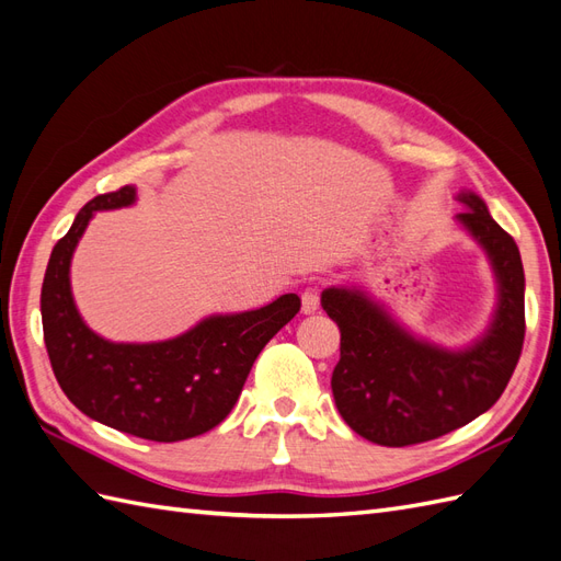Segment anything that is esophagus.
<instances>
[{"label": "esophagus", "mask_w": 561, "mask_h": 561, "mask_svg": "<svg viewBox=\"0 0 561 561\" xmlns=\"http://www.w3.org/2000/svg\"><path fill=\"white\" fill-rule=\"evenodd\" d=\"M319 309V290L317 288H307L302 293V311L313 313Z\"/></svg>", "instance_id": "obj_1"}]
</instances>
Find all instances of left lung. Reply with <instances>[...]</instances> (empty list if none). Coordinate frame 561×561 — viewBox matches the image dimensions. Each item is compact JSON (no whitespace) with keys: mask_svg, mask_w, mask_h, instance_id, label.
Wrapping results in <instances>:
<instances>
[{"mask_svg":"<svg viewBox=\"0 0 561 561\" xmlns=\"http://www.w3.org/2000/svg\"><path fill=\"white\" fill-rule=\"evenodd\" d=\"M457 226L488 256L495 309L485 331L463 347L414 333L357 285H331L321 307L340 328L331 378L340 416L362 438L386 447L426 443L467 426L507 388L524 345V264L512 236L473 190H459Z\"/></svg>","mask_w":561,"mask_h":561,"instance_id":"8db88e82","label":"left lung"}]
</instances>
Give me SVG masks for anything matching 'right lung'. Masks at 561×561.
<instances>
[{
	"mask_svg": "<svg viewBox=\"0 0 561 561\" xmlns=\"http://www.w3.org/2000/svg\"><path fill=\"white\" fill-rule=\"evenodd\" d=\"M135 202L133 185L98 195L54 244L39 297L45 345L61 390L85 416L145 440H187L230 414L259 352L299 311V297L288 293L259 309L209 313L154 343H114L94 333L76 307L71 259L94 214Z\"/></svg>",
	"mask_w": 561,
	"mask_h": 561,
	"instance_id": "add662e5",
	"label": "right lung"
}]
</instances>
